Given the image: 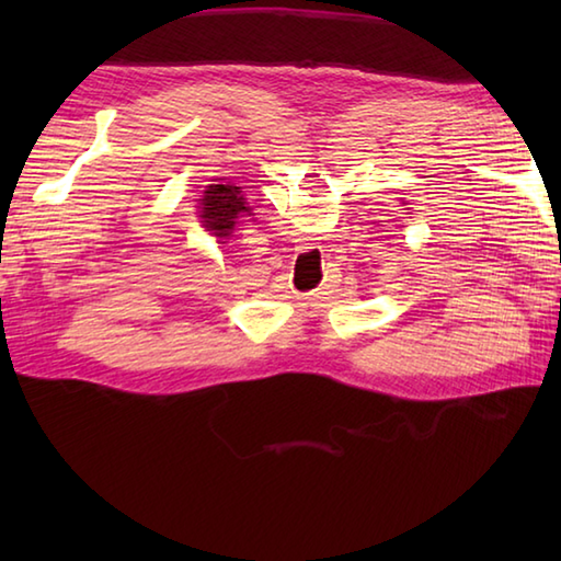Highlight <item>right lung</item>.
Masks as SVG:
<instances>
[{
  "mask_svg": "<svg viewBox=\"0 0 561 561\" xmlns=\"http://www.w3.org/2000/svg\"><path fill=\"white\" fill-rule=\"evenodd\" d=\"M245 197L241 195V187L236 185H209L202 195L199 205H202V224L217 236L224 238L233 231L236 219L241 217L243 211H250L245 207Z\"/></svg>",
  "mask_w": 561,
  "mask_h": 561,
  "instance_id": "right-lung-1",
  "label": "right lung"
}]
</instances>
